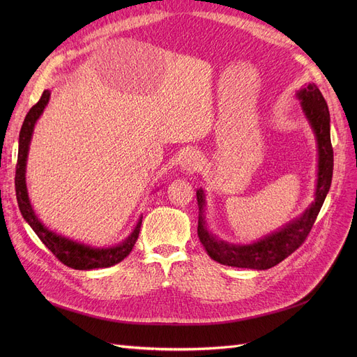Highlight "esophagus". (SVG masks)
Wrapping results in <instances>:
<instances>
[{"label": "esophagus", "instance_id": "esophagus-1", "mask_svg": "<svg viewBox=\"0 0 357 357\" xmlns=\"http://www.w3.org/2000/svg\"><path fill=\"white\" fill-rule=\"evenodd\" d=\"M179 165H181V167H182V171L194 172V171H197V169H198L199 165H201V156H199L197 152H188V153H185V155L181 158Z\"/></svg>", "mask_w": 357, "mask_h": 357}]
</instances>
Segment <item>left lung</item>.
<instances>
[{
	"label": "left lung",
	"mask_w": 357,
	"mask_h": 357,
	"mask_svg": "<svg viewBox=\"0 0 357 357\" xmlns=\"http://www.w3.org/2000/svg\"><path fill=\"white\" fill-rule=\"evenodd\" d=\"M296 98L310 123L317 142V183L310 207L285 226L266 234L250 245H234L218 238L210 231L205 220V191L197 190L198 237L208 256L221 265L265 271L287 259L303 245L328 194L333 178V147L330 139V112L327 102L315 84H307L296 91Z\"/></svg>",
	"instance_id": "left-lung-1"
}]
</instances>
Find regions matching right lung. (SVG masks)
<instances>
[{
  "label": "right lung",
  "mask_w": 357,
  "mask_h": 357,
  "mask_svg": "<svg viewBox=\"0 0 357 357\" xmlns=\"http://www.w3.org/2000/svg\"><path fill=\"white\" fill-rule=\"evenodd\" d=\"M50 98V91L45 89L40 100L37 101L36 105L30 108L27 116L24 119V123L20 130V137H18V158H17V169H15V195L18 208L22 211V215L29 222V226L33 229V231L37 234L45 246L58 257L63 265L78 269V271H91V269H100V268H109L114 266L127 257L135 248L136 240L140 233L142 218L137 220V224L131 233L119 245L108 246V248H92L85 243L75 241L72 238H68L65 236L56 234L54 231L49 230L45 224L40 221V218L36 215L31 202L27 192L26 185V166H27V156L30 142L33 137V131L37 120L43 114V109L47 105Z\"/></svg>",
  "instance_id": "add662e5"
}]
</instances>
